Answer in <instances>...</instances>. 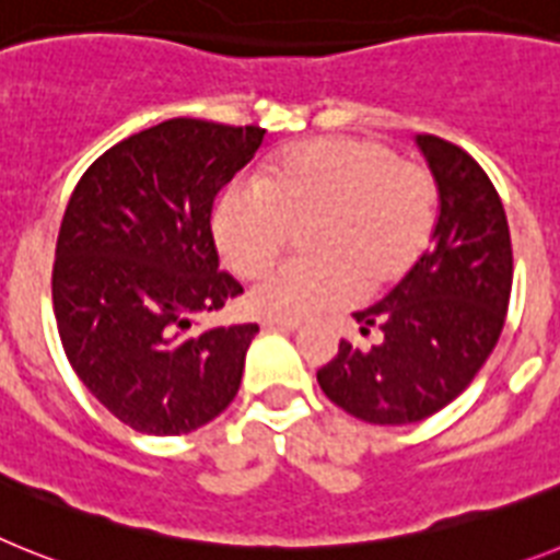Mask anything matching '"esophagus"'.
Wrapping results in <instances>:
<instances>
[{"instance_id":"obj_1","label":"esophagus","mask_w":560,"mask_h":560,"mask_svg":"<svg viewBox=\"0 0 560 560\" xmlns=\"http://www.w3.org/2000/svg\"><path fill=\"white\" fill-rule=\"evenodd\" d=\"M261 327H265V329H287V332H293V329H299L301 324H299V320L270 318V315H267V318H261Z\"/></svg>"}]
</instances>
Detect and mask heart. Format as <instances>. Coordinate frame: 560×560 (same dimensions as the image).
Here are the masks:
<instances>
[{
	"label": "heart",
	"mask_w": 560,
	"mask_h": 560,
	"mask_svg": "<svg viewBox=\"0 0 560 560\" xmlns=\"http://www.w3.org/2000/svg\"><path fill=\"white\" fill-rule=\"evenodd\" d=\"M436 220V183L422 163L369 138H318L267 160L256 183L236 179L213 208L222 259L242 279L273 270L293 231L304 253L253 290V307L301 320L343 307L406 276Z\"/></svg>",
	"instance_id": "heart-1"
}]
</instances>
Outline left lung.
I'll list each match as a JSON object with an SVG mask.
<instances>
[{
	"label": "left lung",
	"mask_w": 560,
	"mask_h": 560,
	"mask_svg": "<svg viewBox=\"0 0 560 560\" xmlns=\"http://www.w3.org/2000/svg\"><path fill=\"white\" fill-rule=\"evenodd\" d=\"M440 191L431 247L374 307L354 313L372 347L340 340L318 386L347 415L406 425L436 415L470 386L502 335L513 247L499 191L456 143L417 138Z\"/></svg>",
	"instance_id": "1"
}]
</instances>
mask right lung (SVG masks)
I'll use <instances>...</instances> for the list:
<instances>
[{"mask_svg":"<svg viewBox=\"0 0 560 560\" xmlns=\"http://www.w3.org/2000/svg\"><path fill=\"white\" fill-rule=\"evenodd\" d=\"M259 126L172 118L106 149L58 228L52 310L67 361L109 415L177 436L240 392L256 324L194 329L242 293L220 270L213 197L250 163Z\"/></svg>","mask_w":560,"mask_h":560,"instance_id":"add662e5","label":"right lung"}]
</instances>
